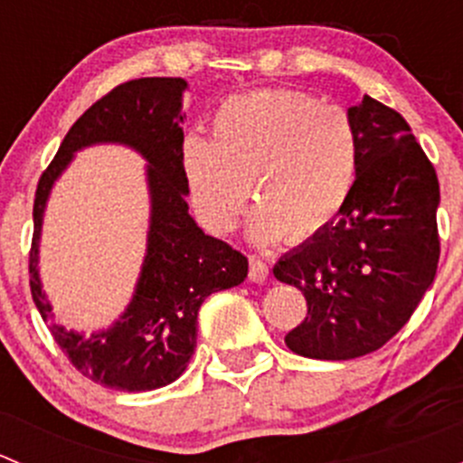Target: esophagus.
<instances>
[{
    "instance_id": "obj_1",
    "label": "esophagus",
    "mask_w": 463,
    "mask_h": 463,
    "mask_svg": "<svg viewBox=\"0 0 463 463\" xmlns=\"http://www.w3.org/2000/svg\"><path fill=\"white\" fill-rule=\"evenodd\" d=\"M249 279H250V282H255V284L266 282V279H269V266H266L261 260L250 258V261H249Z\"/></svg>"
}]
</instances>
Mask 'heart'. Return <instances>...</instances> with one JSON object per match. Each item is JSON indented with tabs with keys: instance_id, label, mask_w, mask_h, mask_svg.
<instances>
[{
	"instance_id": "1",
	"label": "heart",
	"mask_w": 463,
	"mask_h": 463,
	"mask_svg": "<svg viewBox=\"0 0 463 463\" xmlns=\"http://www.w3.org/2000/svg\"><path fill=\"white\" fill-rule=\"evenodd\" d=\"M361 141L352 116L300 91L232 96L213 118L210 138L188 134L181 170L205 226L228 232L253 199L260 241L318 235L356 188Z\"/></svg>"
}]
</instances>
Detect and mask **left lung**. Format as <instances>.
<instances>
[{
  "instance_id": "obj_1",
  "label": "left lung",
  "mask_w": 463,
  "mask_h": 463,
  "mask_svg": "<svg viewBox=\"0 0 463 463\" xmlns=\"http://www.w3.org/2000/svg\"><path fill=\"white\" fill-rule=\"evenodd\" d=\"M347 114L361 141L356 188L331 226L273 266L307 300V318L284 343L316 361L381 349L414 314L439 264L437 172L410 125L370 96Z\"/></svg>"
}]
</instances>
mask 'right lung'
Listing matches in <instances>:
<instances>
[{"label": "right lung", "instance_id": "add662e5", "mask_svg": "<svg viewBox=\"0 0 463 463\" xmlns=\"http://www.w3.org/2000/svg\"><path fill=\"white\" fill-rule=\"evenodd\" d=\"M185 89L184 78H138L111 89L73 123L35 190L29 255L33 302L73 367L111 390L149 392L176 381L197 347L202 302L249 275V260L226 241L205 235L188 213L181 170ZM100 142L128 144L148 161L153 210L133 302L109 330L85 336L54 322L36 261L50 188L78 148Z\"/></svg>", "mask_w": 463, "mask_h": 463}]
</instances>
